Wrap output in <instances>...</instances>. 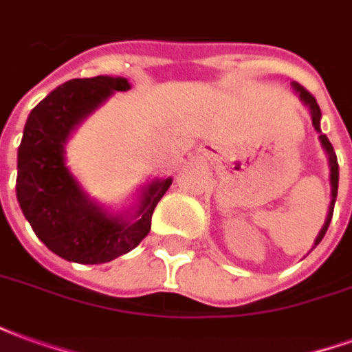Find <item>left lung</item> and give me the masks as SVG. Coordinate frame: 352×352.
<instances>
[{
    "label": "left lung",
    "mask_w": 352,
    "mask_h": 352,
    "mask_svg": "<svg viewBox=\"0 0 352 352\" xmlns=\"http://www.w3.org/2000/svg\"><path fill=\"white\" fill-rule=\"evenodd\" d=\"M292 88H294L296 92H298V96H300V100L309 107V113H311V120H313V126H315V130L320 133V107H318L317 100L311 96L307 90L303 87H300L298 82H292ZM318 139H320V145H322V148L326 151V154H328V166H330V186H332V199H330V207H328V217H326L324 221V226L320 228V232H318L317 239H315V245L313 247H317L320 241H322V237H324L326 230H328V226H330V221H332V214H333V204H336V198H338V183H340V166H338V158H336V153H333V146L332 143L328 141V138L326 135H318Z\"/></svg>",
    "instance_id": "1"
}]
</instances>
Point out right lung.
<instances>
[{
	"label": "right lung",
	"mask_w": 352,
	"mask_h": 352,
	"mask_svg": "<svg viewBox=\"0 0 352 352\" xmlns=\"http://www.w3.org/2000/svg\"><path fill=\"white\" fill-rule=\"evenodd\" d=\"M130 90L124 77L73 79L39 101L28 116L19 146L16 199L35 236L50 251L77 264H103L135 249L151 232L154 207L173 179L141 190L133 213L111 214L88 198L65 166L72 131L111 94Z\"/></svg>",
	"instance_id": "right-lung-1"
}]
</instances>
